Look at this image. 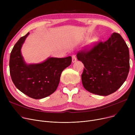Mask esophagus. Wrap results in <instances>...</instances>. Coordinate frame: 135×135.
Here are the masks:
<instances>
[{
    "label": "esophagus",
    "mask_w": 135,
    "mask_h": 135,
    "mask_svg": "<svg viewBox=\"0 0 135 135\" xmlns=\"http://www.w3.org/2000/svg\"><path fill=\"white\" fill-rule=\"evenodd\" d=\"M76 61V58L75 56L74 55L72 56V62L74 63V62H75Z\"/></svg>",
    "instance_id": "esophagus-1"
}]
</instances>
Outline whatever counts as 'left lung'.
<instances>
[{"mask_svg": "<svg viewBox=\"0 0 135 135\" xmlns=\"http://www.w3.org/2000/svg\"><path fill=\"white\" fill-rule=\"evenodd\" d=\"M84 65V88L94 94L107 96L126 80L130 69L129 47L119 33H113L104 42L99 41L76 54Z\"/></svg>", "mask_w": 135, "mask_h": 135, "instance_id": "1", "label": "left lung"}]
</instances>
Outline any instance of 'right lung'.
Masks as SVG:
<instances>
[{"instance_id": "add662e5", "label": "right lung", "mask_w": 135, "mask_h": 135, "mask_svg": "<svg viewBox=\"0 0 135 135\" xmlns=\"http://www.w3.org/2000/svg\"><path fill=\"white\" fill-rule=\"evenodd\" d=\"M29 33L21 37L12 50L10 73L14 85L20 91L32 98L41 99L56 91L61 73L70 65L72 57H51L41 63L27 65L21 55V49Z\"/></svg>"}]
</instances>
